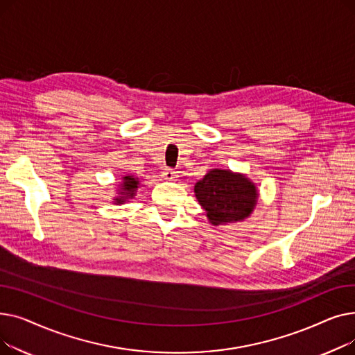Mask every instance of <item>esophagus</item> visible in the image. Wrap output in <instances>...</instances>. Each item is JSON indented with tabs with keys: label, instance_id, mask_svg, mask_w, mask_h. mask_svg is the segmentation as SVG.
I'll list each match as a JSON object with an SVG mask.
<instances>
[{
	"label": "esophagus",
	"instance_id": "obj_1",
	"mask_svg": "<svg viewBox=\"0 0 355 355\" xmlns=\"http://www.w3.org/2000/svg\"><path fill=\"white\" fill-rule=\"evenodd\" d=\"M162 175H164V178L165 180H168V181H173V180H175L178 175H177V173L175 171H173V170H170V168H165L164 170V173H162Z\"/></svg>",
	"mask_w": 355,
	"mask_h": 355
}]
</instances>
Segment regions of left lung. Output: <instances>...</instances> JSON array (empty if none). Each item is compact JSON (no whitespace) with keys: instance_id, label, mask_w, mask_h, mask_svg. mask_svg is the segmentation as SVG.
<instances>
[{"instance_id":"1","label":"left lung","mask_w":355,"mask_h":355,"mask_svg":"<svg viewBox=\"0 0 355 355\" xmlns=\"http://www.w3.org/2000/svg\"><path fill=\"white\" fill-rule=\"evenodd\" d=\"M194 193L213 226L249 217L257 202V189L246 175L230 170H210L196 182Z\"/></svg>"}]
</instances>
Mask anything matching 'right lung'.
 Wrapping results in <instances>:
<instances>
[{
    "label": "right lung",
    "mask_w": 355,
    "mask_h": 355,
    "mask_svg": "<svg viewBox=\"0 0 355 355\" xmlns=\"http://www.w3.org/2000/svg\"><path fill=\"white\" fill-rule=\"evenodd\" d=\"M139 181L138 178H135L134 175H126L122 177V182H121V187H119V196L115 198V204H122L125 202L128 198H132L135 196V191L138 189Z\"/></svg>",
    "instance_id": "add662e5"
}]
</instances>
